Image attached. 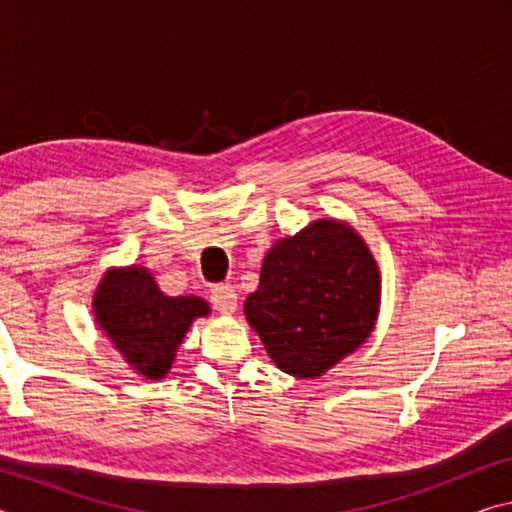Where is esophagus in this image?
<instances>
[{
	"label": "esophagus",
	"mask_w": 512,
	"mask_h": 512,
	"mask_svg": "<svg viewBox=\"0 0 512 512\" xmlns=\"http://www.w3.org/2000/svg\"><path fill=\"white\" fill-rule=\"evenodd\" d=\"M210 302L221 314H232L237 309V291L230 284H216L210 291Z\"/></svg>",
	"instance_id": "obj_1"
}]
</instances>
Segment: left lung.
<instances>
[{"mask_svg":"<svg viewBox=\"0 0 512 512\" xmlns=\"http://www.w3.org/2000/svg\"><path fill=\"white\" fill-rule=\"evenodd\" d=\"M379 296V268L357 230L318 219L275 241L244 311L277 368L314 379L368 339Z\"/></svg>","mask_w":512,"mask_h":512,"instance_id":"1","label":"left lung"}]
</instances>
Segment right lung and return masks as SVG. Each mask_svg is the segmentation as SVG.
Segmentation results:
<instances>
[{
  "label": "right lung",
  "instance_id": "right-lung-1",
  "mask_svg": "<svg viewBox=\"0 0 512 512\" xmlns=\"http://www.w3.org/2000/svg\"><path fill=\"white\" fill-rule=\"evenodd\" d=\"M94 318L135 372L167 375L187 329L210 314L198 296H164L144 266L110 268L92 298Z\"/></svg>",
  "mask_w": 512,
  "mask_h": 512
}]
</instances>
